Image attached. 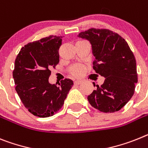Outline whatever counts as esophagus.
<instances>
[{
    "label": "esophagus",
    "instance_id": "obj_1",
    "mask_svg": "<svg viewBox=\"0 0 148 148\" xmlns=\"http://www.w3.org/2000/svg\"><path fill=\"white\" fill-rule=\"evenodd\" d=\"M82 81H81V80H76V81H75V82H74V84H78V85H79V84H82Z\"/></svg>",
    "mask_w": 148,
    "mask_h": 148
}]
</instances>
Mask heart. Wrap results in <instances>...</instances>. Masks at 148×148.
<instances>
[{
	"instance_id": "b5f03b06",
	"label": "heart",
	"mask_w": 148,
	"mask_h": 148,
	"mask_svg": "<svg viewBox=\"0 0 148 148\" xmlns=\"http://www.w3.org/2000/svg\"><path fill=\"white\" fill-rule=\"evenodd\" d=\"M84 66L78 64V65H75L74 66L71 68V73L75 76H80L84 73Z\"/></svg>"
}]
</instances>
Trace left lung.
Here are the masks:
<instances>
[{
  "instance_id": "obj_1",
  "label": "left lung",
  "mask_w": 148,
  "mask_h": 148,
  "mask_svg": "<svg viewBox=\"0 0 148 148\" xmlns=\"http://www.w3.org/2000/svg\"><path fill=\"white\" fill-rule=\"evenodd\" d=\"M78 36L90 42L95 57L93 69L105 78L104 83L88 97L90 104L106 113L119 111L130 100L138 82L130 48L122 36L107 29L90 28Z\"/></svg>"
}]
</instances>
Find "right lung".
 I'll return each instance as SVG.
<instances>
[{"mask_svg": "<svg viewBox=\"0 0 148 148\" xmlns=\"http://www.w3.org/2000/svg\"><path fill=\"white\" fill-rule=\"evenodd\" d=\"M62 36H49L25 45L15 60L12 76L16 90L29 112L40 117L54 115L64 103L73 82L51 84L50 69L59 63Z\"/></svg>", "mask_w": 148, "mask_h": 148, "instance_id": "right-lung-1", "label": "right lung"}]
</instances>
